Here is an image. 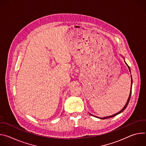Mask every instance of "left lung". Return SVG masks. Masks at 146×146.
I'll use <instances>...</instances> for the list:
<instances>
[{
	"instance_id": "1",
	"label": "left lung",
	"mask_w": 146,
	"mask_h": 146,
	"mask_svg": "<svg viewBox=\"0 0 146 146\" xmlns=\"http://www.w3.org/2000/svg\"><path fill=\"white\" fill-rule=\"evenodd\" d=\"M125 64H126V65H127V66L128 67V69H129V72H131V69H130V68H129V66L128 65V64L126 63L125 62ZM132 76H131V91H130V94H129V98H128V100H127V103L125 104V106L123 108V109L120 111H119V112H118L117 113H116V114H114V115H110V116H108V117H103V118H99V117H98V118H100V119H107V118H111V117H114V116H115V115H118V114H119V113H121V112H122L126 108H127V106H128V103H129V100H130V98H131V93H132ZM90 115H93L92 114H90V113H89ZM94 117H95V116H94Z\"/></svg>"
}]
</instances>
